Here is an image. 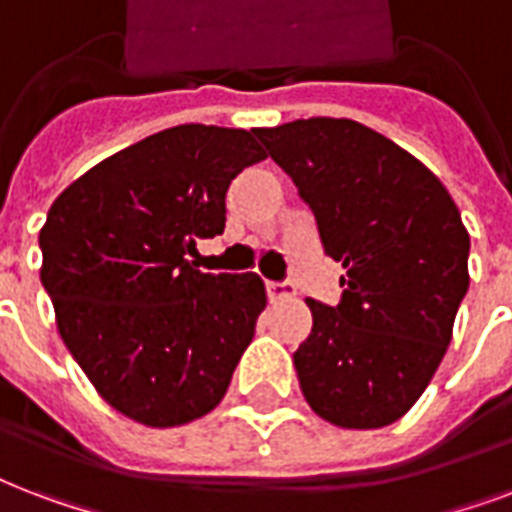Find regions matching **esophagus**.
<instances>
[{
    "label": "esophagus",
    "instance_id": "34e87169",
    "mask_svg": "<svg viewBox=\"0 0 512 512\" xmlns=\"http://www.w3.org/2000/svg\"><path fill=\"white\" fill-rule=\"evenodd\" d=\"M268 300L271 303H279V300H292L295 295H298V290H295V284L292 282H268Z\"/></svg>",
    "mask_w": 512,
    "mask_h": 512
}]
</instances>
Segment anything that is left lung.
<instances>
[{
  "instance_id": "8db88e82",
  "label": "left lung",
  "mask_w": 512,
  "mask_h": 512,
  "mask_svg": "<svg viewBox=\"0 0 512 512\" xmlns=\"http://www.w3.org/2000/svg\"><path fill=\"white\" fill-rule=\"evenodd\" d=\"M317 217L341 263L338 306L295 351L311 411L343 429H378L411 411L446 354L470 287V233L454 198L400 144L346 117L255 128Z\"/></svg>"
}]
</instances>
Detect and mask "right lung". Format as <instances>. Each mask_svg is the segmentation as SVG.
I'll return each mask as SVG.
<instances>
[{
	"instance_id": "right-lung-1",
	"label": "right lung",
	"mask_w": 512,
	"mask_h": 512,
	"mask_svg": "<svg viewBox=\"0 0 512 512\" xmlns=\"http://www.w3.org/2000/svg\"><path fill=\"white\" fill-rule=\"evenodd\" d=\"M263 158L244 128H166L74 179L39 230V279L66 349L144 427L214 411L252 343L263 279L201 273L185 255L225 230L230 182Z\"/></svg>"
}]
</instances>
